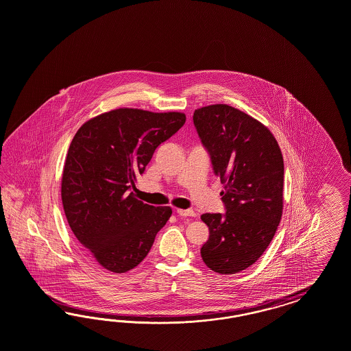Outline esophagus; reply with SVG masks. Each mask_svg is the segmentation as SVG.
Returning a JSON list of instances; mask_svg holds the SVG:
<instances>
[{"instance_id": "34e87169", "label": "esophagus", "mask_w": 351, "mask_h": 351, "mask_svg": "<svg viewBox=\"0 0 351 351\" xmlns=\"http://www.w3.org/2000/svg\"><path fill=\"white\" fill-rule=\"evenodd\" d=\"M176 213L179 216L186 217V216H194V211L193 210H176Z\"/></svg>"}]
</instances>
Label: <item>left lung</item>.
Masks as SVG:
<instances>
[{"mask_svg":"<svg viewBox=\"0 0 351 351\" xmlns=\"http://www.w3.org/2000/svg\"><path fill=\"white\" fill-rule=\"evenodd\" d=\"M193 122L223 184L225 213L201 216L210 229L201 256L213 271L235 274L264 254L280 221L282 152L269 128L233 106H203Z\"/></svg>","mask_w":351,"mask_h":351,"instance_id":"8db88e82","label":"left lung"}]
</instances>
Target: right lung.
Listing matches in <instances>:
<instances>
[{
	"instance_id": "1",
	"label": "right lung",
	"mask_w": 351,
	"mask_h": 351,
	"mask_svg": "<svg viewBox=\"0 0 351 351\" xmlns=\"http://www.w3.org/2000/svg\"><path fill=\"white\" fill-rule=\"evenodd\" d=\"M185 119L179 112L119 108L87 121L72 140L62 179L64 213L80 245L106 270L138 266L170 219V207L141 202L130 189Z\"/></svg>"
}]
</instances>
